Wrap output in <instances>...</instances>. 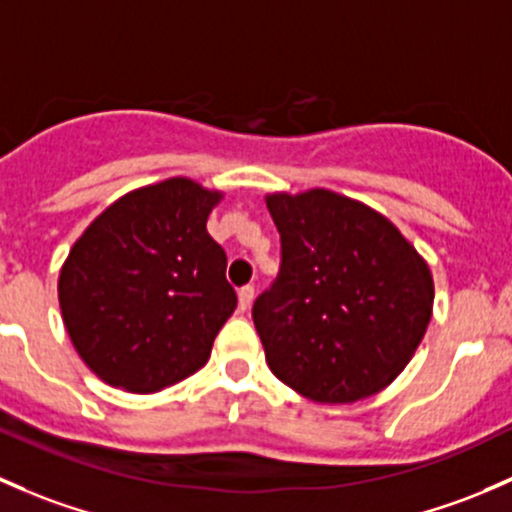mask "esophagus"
<instances>
[{
    "label": "esophagus",
    "mask_w": 512,
    "mask_h": 512,
    "mask_svg": "<svg viewBox=\"0 0 512 512\" xmlns=\"http://www.w3.org/2000/svg\"><path fill=\"white\" fill-rule=\"evenodd\" d=\"M254 295H256L254 286L239 288V308H241V310H249L251 303H254Z\"/></svg>",
    "instance_id": "1"
}]
</instances>
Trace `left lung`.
Returning a JSON list of instances; mask_svg holds the SVG:
<instances>
[{
    "instance_id": "8db88e82",
    "label": "left lung",
    "mask_w": 512,
    "mask_h": 512,
    "mask_svg": "<svg viewBox=\"0 0 512 512\" xmlns=\"http://www.w3.org/2000/svg\"><path fill=\"white\" fill-rule=\"evenodd\" d=\"M266 204L281 268L251 315L271 372L325 404L387 387L431 320L426 261L392 221L328 189L271 194Z\"/></svg>"
}]
</instances>
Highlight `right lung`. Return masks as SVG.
I'll return each instance as SVG.
<instances>
[{"label": "right lung", "instance_id": "right-lung-1", "mask_svg": "<svg viewBox=\"0 0 512 512\" xmlns=\"http://www.w3.org/2000/svg\"><path fill=\"white\" fill-rule=\"evenodd\" d=\"M221 199L175 177L125 194L73 244L59 303L73 347L103 382L160 392L209 360L236 308L207 217Z\"/></svg>", "mask_w": 512, "mask_h": 512}]
</instances>
